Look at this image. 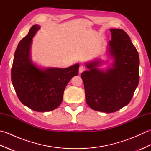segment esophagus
<instances>
[{
    "label": "esophagus",
    "mask_w": 151,
    "mask_h": 151,
    "mask_svg": "<svg viewBox=\"0 0 151 151\" xmlns=\"http://www.w3.org/2000/svg\"><path fill=\"white\" fill-rule=\"evenodd\" d=\"M85 70V67L84 66H81L79 67V73H82Z\"/></svg>",
    "instance_id": "obj_1"
}]
</instances>
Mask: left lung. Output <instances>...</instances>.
Here are the masks:
<instances>
[{
	"mask_svg": "<svg viewBox=\"0 0 151 151\" xmlns=\"http://www.w3.org/2000/svg\"><path fill=\"white\" fill-rule=\"evenodd\" d=\"M110 32L107 52L112 60L111 66L99 68L104 62L96 59L86 62L88 70L81 74L87 104L93 110L105 113L115 112L129 104L139 81V54L129 35L121 29Z\"/></svg>",
	"mask_w": 151,
	"mask_h": 151,
	"instance_id": "left-lung-1",
	"label": "left lung"
}]
</instances>
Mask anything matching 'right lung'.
Wrapping results in <instances>:
<instances>
[{
	"label": "right lung",
	"instance_id": "1",
	"mask_svg": "<svg viewBox=\"0 0 151 151\" xmlns=\"http://www.w3.org/2000/svg\"><path fill=\"white\" fill-rule=\"evenodd\" d=\"M40 29L38 24L18 44L12 68V82L19 100L36 111H50L62 103L67 84L78 75L79 64L67 68L41 67L31 59L32 39Z\"/></svg>",
	"mask_w": 151,
	"mask_h": 151
}]
</instances>
